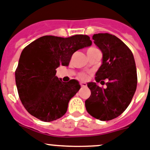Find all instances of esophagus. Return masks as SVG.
Segmentation results:
<instances>
[{
  "label": "esophagus",
  "mask_w": 150,
  "mask_h": 150,
  "mask_svg": "<svg viewBox=\"0 0 150 150\" xmlns=\"http://www.w3.org/2000/svg\"><path fill=\"white\" fill-rule=\"evenodd\" d=\"M81 87H87V83H85V82H81Z\"/></svg>",
  "instance_id": "obj_1"
}]
</instances>
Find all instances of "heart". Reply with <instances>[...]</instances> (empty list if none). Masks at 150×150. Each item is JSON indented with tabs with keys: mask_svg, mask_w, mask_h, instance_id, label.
Here are the masks:
<instances>
[{
	"mask_svg": "<svg viewBox=\"0 0 150 150\" xmlns=\"http://www.w3.org/2000/svg\"><path fill=\"white\" fill-rule=\"evenodd\" d=\"M79 78H81V79H82V80H85V79H87V75H86V74L84 73H81L79 75Z\"/></svg>",
	"mask_w": 150,
	"mask_h": 150,
	"instance_id": "heart-1",
	"label": "heart"
}]
</instances>
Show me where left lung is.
Masks as SVG:
<instances>
[{
  "instance_id": "1",
  "label": "left lung",
  "mask_w": 150,
  "mask_h": 150,
  "mask_svg": "<svg viewBox=\"0 0 150 150\" xmlns=\"http://www.w3.org/2000/svg\"><path fill=\"white\" fill-rule=\"evenodd\" d=\"M95 45L102 53V65L96 73V81L105 83L100 87L89 82L91 91L85 107L92 116L102 121L119 117L127 108L136 91L137 69L133 54L125 43L114 35L98 33L93 36Z\"/></svg>"
}]
</instances>
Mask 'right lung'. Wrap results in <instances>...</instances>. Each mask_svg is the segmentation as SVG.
<instances>
[{
    "instance_id": "right-lung-1",
    "label": "right lung",
    "mask_w": 150,
    "mask_h": 150,
    "mask_svg": "<svg viewBox=\"0 0 150 150\" xmlns=\"http://www.w3.org/2000/svg\"><path fill=\"white\" fill-rule=\"evenodd\" d=\"M92 45L87 35L68 38L40 37L23 49L16 70L18 96L29 114L51 122L66 114L69 100L80 90L75 79L62 81L56 75L60 65L68 67L73 53Z\"/></svg>"
}]
</instances>
